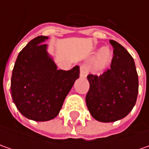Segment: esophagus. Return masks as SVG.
<instances>
[{
  "label": "esophagus",
  "instance_id": "obj_1",
  "mask_svg": "<svg viewBox=\"0 0 149 149\" xmlns=\"http://www.w3.org/2000/svg\"><path fill=\"white\" fill-rule=\"evenodd\" d=\"M89 73V68L85 65H80V76L81 77H85Z\"/></svg>",
  "mask_w": 149,
  "mask_h": 149
}]
</instances>
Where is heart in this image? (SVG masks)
<instances>
[{"mask_svg":"<svg viewBox=\"0 0 149 149\" xmlns=\"http://www.w3.org/2000/svg\"><path fill=\"white\" fill-rule=\"evenodd\" d=\"M111 57V51L109 48L104 47L100 49L96 54V57L94 61V66L96 69H101L105 67L109 63Z\"/></svg>","mask_w":149,"mask_h":149,"instance_id":"1","label":"heart"}]
</instances>
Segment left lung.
I'll return each mask as SVG.
<instances>
[{
    "instance_id": "8db88e82",
    "label": "left lung",
    "mask_w": 149,
    "mask_h": 149,
    "mask_svg": "<svg viewBox=\"0 0 149 149\" xmlns=\"http://www.w3.org/2000/svg\"><path fill=\"white\" fill-rule=\"evenodd\" d=\"M113 57L109 70L100 75L89 74V89L85 97L92 117L104 123L127 116L135 105L139 78L134 60L120 44L110 40Z\"/></svg>"
}]
</instances>
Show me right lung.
Returning a JSON list of instances; mask_svg holds the SVG:
<instances>
[{
  "mask_svg": "<svg viewBox=\"0 0 149 149\" xmlns=\"http://www.w3.org/2000/svg\"><path fill=\"white\" fill-rule=\"evenodd\" d=\"M47 36H37L20 51L15 63L10 89L14 104L25 117L48 121L60 113L65 99L79 77V67L57 70L43 44Z\"/></svg>",
  "mask_w": 149,
  "mask_h": 149,
  "instance_id": "obj_1",
  "label": "right lung"
}]
</instances>
